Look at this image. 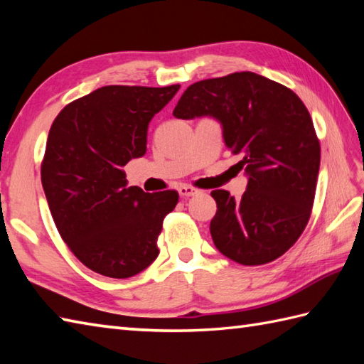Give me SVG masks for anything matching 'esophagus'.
Wrapping results in <instances>:
<instances>
[{
  "label": "esophagus",
  "mask_w": 364,
  "mask_h": 364,
  "mask_svg": "<svg viewBox=\"0 0 364 364\" xmlns=\"http://www.w3.org/2000/svg\"><path fill=\"white\" fill-rule=\"evenodd\" d=\"M198 189L192 188V186H186V184H183V186L178 188V194L181 197H192V196H197L198 194Z\"/></svg>",
  "instance_id": "esophagus-1"
}]
</instances>
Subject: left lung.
I'll return each instance as SVG.
<instances>
[{
    "label": "left lung",
    "instance_id": "obj_1",
    "mask_svg": "<svg viewBox=\"0 0 364 364\" xmlns=\"http://www.w3.org/2000/svg\"><path fill=\"white\" fill-rule=\"evenodd\" d=\"M176 119L211 117L247 176L241 200L213 191L210 231L218 250L244 266L266 264L297 241L311 214L321 146L310 112L288 87L241 72L192 84Z\"/></svg>",
    "mask_w": 364,
    "mask_h": 364
}]
</instances>
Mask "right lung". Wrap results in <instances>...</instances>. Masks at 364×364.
I'll use <instances>...</instances> for the list:
<instances>
[{"label":"right lung","instance_id":"right-lung-1","mask_svg":"<svg viewBox=\"0 0 364 364\" xmlns=\"http://www.w3.org/2000/svg\"><path fill=\"white\" fill-rule=\"evenodd\" d=\"M178 89L105 86L53 122L42 162L46 202L68 249L100 275L133 277L158 258L162 220L178 192L128 186L122 168L144 156L150 120Z\"/></svg>","mask_w":364,"mask_h":364}]
</instances>
